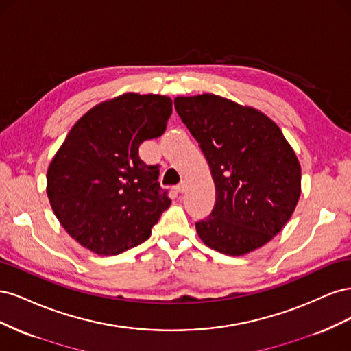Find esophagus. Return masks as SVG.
<instances>
[{
    "instance_id": "esophagus-1",
    "label": "esophagus",
    "mask_w": 351,
    "mask_h": 351,
    "mask_svg": "<svg viewBox=\"0 0 351 351\" xmlns=\"http://www.w3.org/2000/svg\"><path fill=\"white\" fill-rule=\"evenodd\" d=\"M177 189H178L180 193H186L187 192V182H182V183L178 184Z\"/></svg>"
}]
</instances>
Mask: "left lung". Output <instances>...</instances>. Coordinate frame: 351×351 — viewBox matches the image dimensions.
Wrapping results in <instances>:
<instances>
[{"instance_id": "8db88e82", "label": "left lung", "mask_w": 351, "mask_h": 351, "mask_svg": "<svg viewBox=\"0 0 351 351\" xmlns=\"http://www.w3.org/2000/svg\"><path fill=\"white\" fill-rule=\"evenodd\" d=\"M215 183V205L196 222L206 246L230 256L267 244L300 197V164L267 115L217 95L174 99Z\"/></svg>"}]
</instances>
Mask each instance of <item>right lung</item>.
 <instances>
[{
	"mask_svg": "<svg viewBox=\"0 0 351 351\" xmlns=\"http://www.w3.org/2000/svg\"><path fill=\"white\" fill-rule=\"evenodd\" d=\"M171 112L168 97L125 93L73 125L49 164L47 193L83 247L111 256L149 239L171 199L159 186V165H146L139 146L165 132Z\"/></svg>",
	"mask_w": 351,
	"mask_h": 351,
	"instance_id": "obj_1",
	"label": "right lung"
}]
</instances>
